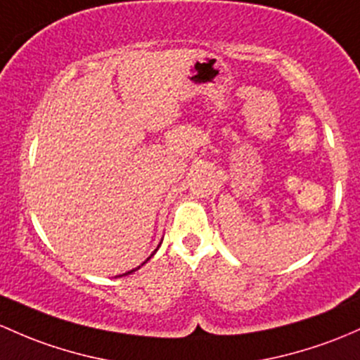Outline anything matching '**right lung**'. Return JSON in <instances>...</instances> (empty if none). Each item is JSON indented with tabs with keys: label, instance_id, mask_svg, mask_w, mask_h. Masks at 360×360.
<instances>
[{
	"label": "right lung",
	"instance_id": "add662e5",
	"mask_svg": "<svg viewBox=\"0 0 360 360\" xmlns=\"http://www.w3.org/2000/svg\"><path fill=\"white\" fill-rule=\"evenodd\" d=\"M153 253H155V252H153ZM153 253H151V255H153ZM151 255H150V257H151ZM150 257H148V259H150ZM148 259H146V260H148ZM143 264H145V262H143ZM143 264H141V266H143ZM141 266H139V267H141ZM139 267H136V269H132V271H127V272H126V274H131V272L138 271V269H139ZM122 276H124V274H122Z\"/></svg>",
	"mask_w": 360,
	"mask_h": 360
}]
</instances>
